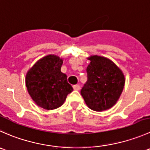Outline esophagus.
<instances>
[{
  "label": "esophagus",
  "instance_id": "esophagus-1",
  "mask_svg": "<svg viewBox=\"0 0 150 150\" xmlns=\"http://www.w3.org/2000/svg\"><path fill=\"white\" fill-rule=\"evenodd\" d=\"M73 88L74 90H80V86L79 84H75L73 86Z\"/></svg>",
  "mask_w": 150,
  "mask_h": 150
}]
</instances>
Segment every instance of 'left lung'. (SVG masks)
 Listing matches in <instances>:
<instances>
[{
    "label": "left lung",
    "instance_id": "left-lung-1",
    "mask_svg": "<svg viewBox=\"0 0 150 150\" xmlns=\"http://www.w3.org/2000/svg\"><path fill=\"white\" fill-rule=\"evenodd\" d=\"M87 67V81L81 95L90 109L102 112L112 108L120 97L125 76L119 67L106 57L91 55Z\"/></svg>",
    "mask_w": 150,
    "mask_h": 150
}]
</instances>
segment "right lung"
<instances>
[{"label": "right lung", "instance_id": "right-lung-1", "mask_svg": "<svg viewBox=\"0 0 150 150\" xmlns=\"http://www.w3.org/2000/svg\"><path fill=\"white\" fill-rule=\"evenodd\" d=\"M63 62L58 56L49 54L38 60L26 74L28 93L38 106L47 110L62 106L73 91L67 76L60 71Z\"/></svg>", "mask_w": 150, "mask_h": 150}]
</instances>
